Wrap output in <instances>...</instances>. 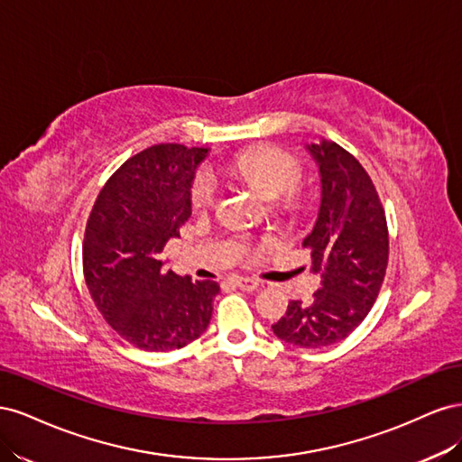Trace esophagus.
<instances>
[{
	"label": "esophagus",
	"instance_id": "esophagus-1",
	"mask_svg": "<svg viewBox=\"0 0 462 462\" xmlns=\"http://www.w3.org/2000/svg\"><path fill=\"white\" fill-rule=\"evenodd\" d=\"M231 283L235 287L243 289V291H254V289L260 287V283L256 282V279H253V277H233Z\"/></svg>",
	"mask_w": 462,
	"mask_h": 462
}]
</instances>
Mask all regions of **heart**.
<instances>
[{
  "label": "heart",
  "instance_id": "b5f03b06",
  "mask_svg": "<svg viewBox=\"0 0 462 462\" xmlns=\"http://www.w3.org/2000/svg\"><path fill=\"white\" fill-rule=\"evenodd\" d=\"M227 171L263 199L277 200L285 209H295L300 204L299 183L304 170L302 163L285 150L273 146L245 150L229 162ZM189 197L194 209L212 208L217 199L216 177L208 170H200L192 179Z\"/></svg>",
  "mask_w": 462,
  "mask_h": 462
}]
</instances>
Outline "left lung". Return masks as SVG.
<instances>
[{"mask_svg": "<svg viewBox=\"0 0 462 462\" xmlns=\"http://www.w3.org/2000/svg\"><path fill=\"white\" fill-rule=\"evenodd\" d=\"M319 167L321 204L316 226L302 241L321 289L314 300H291L272 326L279 339L300 348L343 341L374 306L385 277L389 235L383 206L370 175L339 144H306Z\"/></svg>", "mask_w": 462, "mask_h": 462, "instance_id": "1", "label": "left lung"}]
</instances>
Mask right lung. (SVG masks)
<instances>
[{
    "label": "right lung",
    "mask_w": 462,
    "mask_h": 462,
    "mask_svg": "<svg viewBox=\"0 0 462 462\" xmlns=\"http://www.w3.org/2000/svg\"><path fill=\"white\" fill-rule=\"evenodd\" d=\"M206 148L156 144L107 179L90 212L82 268L94 304L125 341L175 351L206 331L219 292L163 268V246L190 217V185Z\"/></svg>",
    "instance_id": "obj_1"
}]
</instances>
